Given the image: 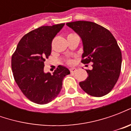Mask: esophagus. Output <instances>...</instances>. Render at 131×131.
<instances>
[{"label":"esophagus","mask_w":131,"mask_h":131,"mask_svg":"<svg viewBox=\"0 0 131 131\" xmlns=\"http://www.w3.org/2000/svg\"><path fill=\"white\" fill-rule=\"evenodd\" d=\"M77 68H75V67H73V68L70 69V72L71 73H74V72H76L77 71Z\"/></svg>","instance_id":"1"}]
</instances>
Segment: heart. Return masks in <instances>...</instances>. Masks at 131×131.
<instances>
[{"label": "heart", "mask_w": 131, "mask_h": 131, "mask_svg": "<svg viewBox=\"0 0 131 131\" xmlns=\"http://www.w3.org/2000/svg\"><path fill=\"white\" fill-rule=\"evenodd\" d=\"M67 64H71L73 63V60H71V59H69V60H67Z\"/></svg>", "instance_id": "obj_1"}]
</instances>
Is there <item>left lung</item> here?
Masks as SVG:
<instances>
[{"mask_svg":"<svg viewBox=\"0 0 131 131\" xmlns=\"http://www.w3.org/2000/svg\"><path fill=\"white\" fill-rule=\"evenodd\" d=\"M67 25L81 38V62H93V69L86 70L87 79L79 83L81 88L91 96L107 95L115 85L121 72L122 56L115 38L109 30L92 21H72Z\"/></svg>","mask_w":131,"mask_h":131,"instance_id":"obj_1","label":"left lung"}]
</instances>
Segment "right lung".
<instances>
[{"label":"right lung","mask_w":131,"mask_h":131,"mask_svg":"<svg viewBox=\"0 0 131 131\" xmlns=\"http://www.w3.org/2000/svg\"><path fill=\"white\" fill-rule=\"evenodd\" d=\"M64 26L63 24L43 26L24 35L19 40L11 60L15 82L22 93L36 104L53 100L62 88L68 69L59 65L53 74L45 73L44 62L51 54L52 41Z\"/></svg>","instance_id":"right-lung-1"}]
</instances>
